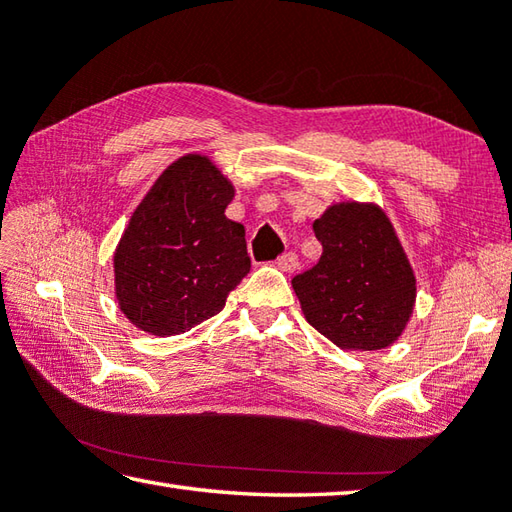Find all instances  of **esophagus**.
Instances as JSON below:
<instances>
[{"label": "esophagus", "instance_id": "34e87169", "mask_svg": "<svg viewBox=\"0 0 512 512\" xmlns=\"http://www.w3.org/2000/svg\"><path fill=\"white\" fill-rule=\"evenodd\" d=\"M275 266L286 270V273H293V270L299 266V257L295 253H284L282 257H277Z\"/></svg>", "mask_w": 512, "mask_h": 512}]
</instances>
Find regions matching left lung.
I'll list each match as a JSON object with an SVG mask.
<instances>
[{"label":"left lung","mask_w":512,"mask_h":512,"mask_svg":"<svg viewBox=\"0 0 512 512\" xmlns=\"http://www.w3.org/2000/svg\"><path fill=\"white\" fill-rule=\"evenodd\" d=\"M324 253L293 277L308 324L339 348L379 350L402 335L415 275L377 206L337 204L313 224Z\"/></svg>","instance_id":"1"}]
</instances>
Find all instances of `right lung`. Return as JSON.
<instances>
[{"instance_id": "obj_1", "label": "right lung", "mask_w": 512, "mask_h": 512, "mask_svg": "<svg viewBox=\"0 0 512 512\" xmlns=\"http://www.w3.org/2000/svg\"><path fill=\"white\" fill-rule=\"evenodd\" d=\"M235 190L202 155L164 170L115 253L124 315L153 335H179L215 317L250 270L246 230L224 215Z\"/></svg>"}]
</instances>
